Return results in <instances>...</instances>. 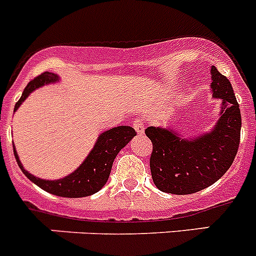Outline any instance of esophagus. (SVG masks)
Returning a JSON list of instances; mask_svg holds the SVG:
<instances>
[{
  "instance_id": "obj_1",
  "label": "esophagus",
  "mask_w": 256,
  "mask_h": 256,
  "mask_svg": "<svg viewBox=\"0 0 256 256\" xmlns=\"http://www.w3.org/2000/svg\"><path fill=\"white\" fill-rule=\"evenodd\" d=\"M133 126H134V130H136V132H137V134H140V136L144 134V123H142V120L137 119V120L133 123Z\"/></svg>"
}]
</instances>
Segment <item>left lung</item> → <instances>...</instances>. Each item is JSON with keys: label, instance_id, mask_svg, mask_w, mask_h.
Here are the masks:
<instances>
[{"label": "left lung", "instance_id": "1", "mask_svg": "<svg viewBox=\"0 0 256 256\" xmlns=\"http://www.w3.org/2000/svg\"><path fill=\"white\" fill-rule=\"evenodd\" d=\"M212 98L220 100L218 120L196 134L177 128L148 126L144 133L154 146L150 169L155 186L174 195L195 194L212 186L236 158L241 132V112L230 82L216 66L210 68Z\"/></svg>", "mask_w": 256, "mask_h": 256}]
</instances>
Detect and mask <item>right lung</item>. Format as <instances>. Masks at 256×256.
<instances>
[{"label": "right lung", "instance_id": "1", "mask_svg": "<svg viewBox=\"0 0 256 256\" xmlns=\"http://www.w3.org/2000/svg\"><path fill=\"white\" fill-rule=\"evenodd\" d=\"M58 82H60V78H58V74L44 72L40 76H38L24 88L20 100L15 104L14 112H16L18 108L22 106V104L36 90L42 88L44 86L55 84ZM134 136L136 130L132 126H119L112 128V130H104L98 134L96 144H94L92 150L86 156L82 164L79 165L76 170H73L65 177L58 178V180H44V178L36 177L24 168V165L22 164L19 159L15 144H14V154H15L18 165L20 166L22 173L26 174V177L46 192L60 196V198H86V196L94 195L105 186L108 180V176H110V172H112L115 158L119 154V151L126 144H128V142Z\"/></svg>", "mask_w": 256, "mask_h": 256}]
</instances>
